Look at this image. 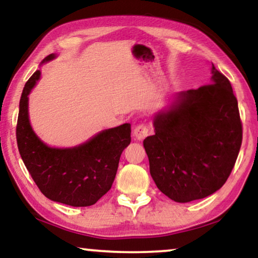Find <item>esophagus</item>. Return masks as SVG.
<instances>
[{"label": "esophagus", "instance_id": "obj_1", "mask_svg": "<svg viewBox=\"0 0 258 258\" xmlns=\"http://www.w3.org/2000/svg\"><path fill=\"white\" fill-rule=\"evenodd\" d=\"M149 132L150 130L147 126L146 123H140V124L136 125L135 129H134V136H135L136 140L142 141L149 135Z\"/></svg>", "mask_w": 258, "mask_h": 258}]
</instances>
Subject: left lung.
<instances>
[{
  "label": "left lung",
  "mask_w": 258,
  "mask_h": 258,
  "mask_svg": "<svg viewBox=\"0 0 258 258\" xmlns=\"http://www.w3.org/2000/svg\"><path fill=\"white\" fill-rule=\"evenodd\" d=\"M210 83L181 91L155 116L143 141L150 175L175 202L211 195L227 182L242 144V122L230 81L213 64Z\"/></svg>",
  "instance_id": "1"
}]
</instances>
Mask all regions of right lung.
I'll return each mask as SVG.
<instances>
[{"instance_id": "1", "label": "right lung", "mask_w": 258, "mask_h": 258, "mask_svg": "<svg viewBox=\"0 0 258 258\" xmlns=\"http://www.w3.org/2000/svg\"><path fill=\"white\" fill-rule=\"evenodd\" d=\"M54 57L49 55L42 63ZM40 76V70L31 75L20 100L16 140L21 157L49 200L72 207L93 206L111 188L122 151L132 141L130 124L103 130L79 147H48L34 133L28 115V95Z\"/></svg>"}]
</instances>
